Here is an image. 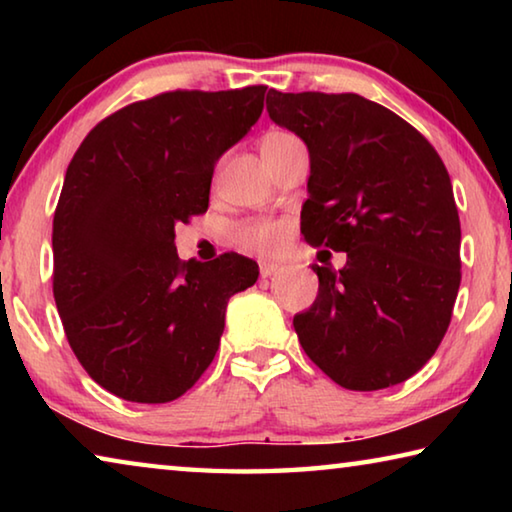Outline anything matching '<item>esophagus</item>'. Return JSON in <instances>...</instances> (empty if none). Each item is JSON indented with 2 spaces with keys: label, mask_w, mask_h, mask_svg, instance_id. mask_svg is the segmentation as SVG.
<instances>
[{
  "label": "esophagus",
  "mask_w": 512,
  "mask_h": 512,
  "mask_svg": "<svg viewBox=\"0 0 512 512\" xmlns=\"http://www.w3.org/2000/svg\"><path fill=\"white\" fill-rule=\"evenodd\" d=\"M280 264H275V262H262L259 264V275L262 277H271V275H275L277 271H280Z\"/></svg>",
  "instance_id": "34e87169"
}]
</instances>
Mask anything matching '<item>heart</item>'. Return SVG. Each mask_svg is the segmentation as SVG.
<instances>
[{
	"instance_id": "obj_1",
	"label": "heart",
	"mask_w": 512,
	"mask_h": 512,
	"mask_svg": "<svg viewBox=\"0 0 512 512\" xmlns=\"http://www.w3.org/2000/svg\"><path fill=\"white\" fill-rule=\"evenodd\" d=\"M287 140H291L289 133H268L264 137L262 146L287 142ZM284 235H287L284 225L275 223V221H250V223L239 225L235 232V237L241 246L248 250H255V253H262V255L275 253V250L282 246Z\"/></svg>"
}]
</instances>
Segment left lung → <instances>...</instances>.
Listing matches in <instances>:
<instances>
[{
	"mask_svg": "<svg viewBox=\"0 0 512 512\" xmlns=\"http://www.w3.org/2000/svg\"><path fill=\"white\" fill-rule=\"evenodd\" d=\"M266 110L309 151L300 230L348 253L314 266L318 296L293 316L302 350L350 391L415 375L443 341L461 287V221L436 149L359 94L268 90Z\"/></svg>",
	"mask_w": 512,
	"mask_h": 512,
	"instance_id": "8db88e82",
	"label": "left lung"
}]
</instances>
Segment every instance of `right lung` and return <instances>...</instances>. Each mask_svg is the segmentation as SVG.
Segmentation results:
<instances>
[{
  "mask_svg": "<svg viewBox=\"0 0 512 512\" xmlns=\"http://www.w3.org/2000/svg\"><path fill=\"white\" fill-rule=\"evenodd\" d=\"M264 85L176 90L92 128L54 214V298L88 375L121 400L164 404L210 366L225 307L259 266L225 253L180 262L176 225L210 203L216 162L255 126Z\"/></svg>",
  "mask_w": 512,
  "mask_h": 512,
  "instance_id": "obj_1",
  "label": "right lung"
}]
</instances>
